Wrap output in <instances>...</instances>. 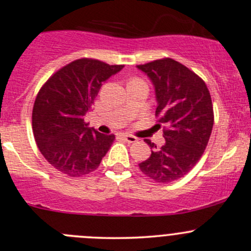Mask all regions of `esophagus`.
Wrapping results in <instances>:
<instances>
[{
    "mask_svg": "<svg viewBox=\"0 0 251 251\" xmlns=\"http://www.w3.org/2000/svg\"><path fill=\"white\" fill-rule=\"evenodd\" d=\"M123 138L127 143H135L138 140L137 137H134V135H131V134H123Z\"/></svg>",
    "mask_w": 251,
    "mask_h": 251,
    "instance_id": "obj_1",
    "label": "esophagus"
}]
</instances>
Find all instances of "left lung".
Masks as SVG:
<instances>
[{
	"mask_svg": "<svg viewBox=\"0 0 251 251\" xmlns=\"http://www.w3.org/2000/svg\"><path fill=\"white\" fill-rule=\"evenodd\" d=\"M153 83L157 100V126H163L165 144L152 149L149 159L139 164L144 175L158 183H170L185 176L201 159L208 145L214 108L205 82L174 59L138 65Z\"/></svg>",
	"mask_w": 251,
	"mask_h": 251,
	"instance_id": "obj_1",
	"label": "left lung"
}]
</instances>
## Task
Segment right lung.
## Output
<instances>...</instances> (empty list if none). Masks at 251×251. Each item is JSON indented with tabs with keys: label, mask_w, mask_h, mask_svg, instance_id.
I'll use <instances>...</instances> for the list:
<instances>
[{
	"label": "right lung",
	"mask_w": 251,
	"mask_h": 251,
	"mask_svg": "<svg viewBox=\"0 0 251 251\" xmlns=\"http://www.w3.org/2000/svg\"><path fill=\"white\" fill-rule=\"evenodd\" d=\"M124 68L94 59H79L54 73L37 93L33 133L37 148L57 171L81 177L94 171L114 140L89 128L85 116L102 82Z\"/></svg>",
	"instance_id": "1"
}]
</instances>
